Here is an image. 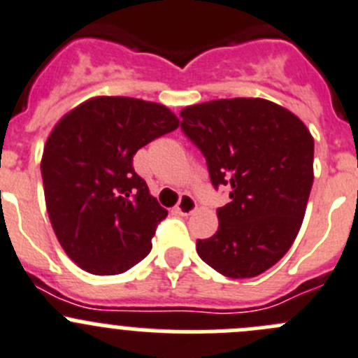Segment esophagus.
Listing matches in <instances>:
<instances>
[{
	"mask_svg": "<svg viewBox=\"0 0 358 358\" xmlns=\"http://www.w3.org/2000/svg\"><path fill=\"white\" fill-rule=\"evenodd\" d=\"M176 210L181 214V216H189V214H193L196 210L195 199H193L192 195H188V193H182L181 199H179V202H177Z\"/></svg>",
	"mask_w": 358,
	"mask_h": 358,
	"instance_id": "obj_1",
	"label": "esophagus"
}]
</instances>
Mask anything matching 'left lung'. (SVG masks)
Instances as JSON below:
<instances>
[{"mask_svg": "<svg viewBox=\"0 0 358 358\" xmlns=\"http://www.w3.org/2000/svg\"><path fill=\"white\" fill-rule=\"evenodd\" d=\"M181 117L206 156L210 182L230 188L217 232L196 241V253L227 278H255L285 257L301 230L315 179L311 131L264 98L189 105Z\"/></svg>", "mask_w": 358, "mask_h": 358, "instance_id": "left-lung-1", "label": "left lung"}]
</instances>
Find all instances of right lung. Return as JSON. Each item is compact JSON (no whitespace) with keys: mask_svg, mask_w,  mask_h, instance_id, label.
I'll list each match as a JSON object with an SVG mask.
<instances>
[{"mask_svg":"<svg viewBox=\"0 0 358 358\" xmlns=\"http://www.w3.org/2000/svg\"><path fill=\"white\" fill-rule=\"evenodd\" d=\"M177 128L169 107L130 96H93L56 122L43 145V195L61 248L80 268L114 275L148 257L169 213L131 162Z\"/></svg>","mask_w":358,"mask_h":358,"instance_id":"obj_1","label":"right lung"}]
</instances>
